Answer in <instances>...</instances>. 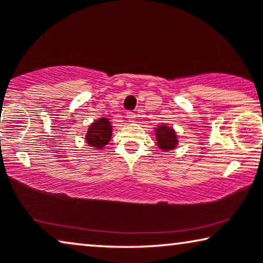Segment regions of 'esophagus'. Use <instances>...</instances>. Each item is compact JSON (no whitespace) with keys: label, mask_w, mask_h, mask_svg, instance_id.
<instances>
[{"label":"esophagus","mask_w":263,"mask_h":263,"mask_svg":"<svg viewBox=\"0 0 263 263\" xmlns=\"http://www.w3.org/2000/svg\"><path fill=\"white\" fill-rule=\"evenodd\" d=\"M128 118V121L129 122H133L136 118V114L135 112H133V111H128L127 112V116H125Z\"/></svg>","instance_id":"obj_1"}]
</instances>
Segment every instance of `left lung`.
Masks as SVG:
<instances>
[{
    "mask_svg": "<svg viewBox=\"0 0 263 263\" xmlns=\"http://www.w3.org/2000/svg\"><path fill=\"white\" fill-rule=\"evenodd\" d=\"M157 135V143L159 148L163 151H171L177 146L178 140L176 136V133L172 128H168L167 125H161V127L157 128L156 130Z\"/></svg>",
    "mask_w": 263,
    "mask_h": 263,
    "instance_id": "obj_1",
    "label": "left lung"
}]
</instances>
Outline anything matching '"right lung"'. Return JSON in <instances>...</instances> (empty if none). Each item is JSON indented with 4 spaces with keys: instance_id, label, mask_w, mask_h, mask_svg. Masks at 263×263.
Listing matches in <instances>:
<instances>
[{
    "instance_id": "add662e5",
    "label": "right lung",
    "mask_w": 263,
    "mask_h": 263,
    "mask_svg": "<svg viewBox=\"0 0 263 263\" xmlns=\"http://www.w3.org/2000/svg\"><path fill=\"white\" fill-rule=\"evenodd\" d=\"M112 134V125L107 118H99L89 125L86 141L91 147H96V149L103 148L110 141Z\"/></svg>"
}]
</instances>
